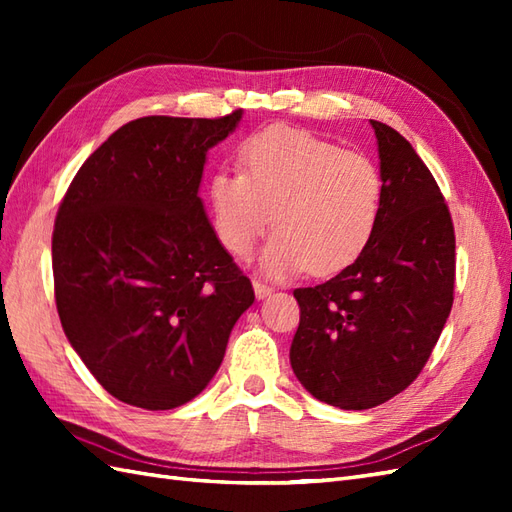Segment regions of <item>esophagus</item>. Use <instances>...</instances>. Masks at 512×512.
I'll list each match as a JSON object with an SVG mask.
<instances>
[{
	"mask_svg": "<svg viewBox=\"0 0 512 512\" xmlns=\"http://www.w3.org/2000/svg\"><path fill=\"white\" fill-rule=\"evenodd\" d=\"M253 288H255L257 299H266V297L270 295V292H273V288L266 286L264 281H259V279H253Z\"/></svg>",
	"mask_w": 512,
	"mask_h": 512,
	"instance_id": "1",
	"label": "esophagus"
}]
</instances>
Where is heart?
Here are the masks:
<instances>
[{
	"mask_svg": "<svg viewBox=\"0 0 512 512\" xmlns=\"http://www.w3.org/2000/svg\"><path fill=\"white\" fill-rule=\"evenodd\" d=\"M239 169L211 176V222L235 257H248L273 222L277 235L262 255L266 275L281 279L308 268L334 275L372 242L385 184L361 151L273 125L244 140Z\"/></svg>",
	"mask_w": 512,
	"mask_h": 512,
	"instance_id": "b5f03b06",
	"label": "heart"
}]
</instances>
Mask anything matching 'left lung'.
<instances>
[{
	"instance_id": "left-lung-1",
	"label": "left lung",
	"mask_w": 512,
	"mask_h": 512,
	"mask_svg": "<svg viewBox=\"0 0 512 512\" xmlns=\"http://www.w3.org/2000/svg\"><path fill=\"white\" fill-rule=\"evenodd\" d=\"M385 193L372 242L325 284L297 288L290 365L314 398L372 409L407 389L453 306L455 233L436 178L405 138L372 121Z\"/></svg>"
}]
</instances>
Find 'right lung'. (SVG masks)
Listing matches in <instances>:
<instances>
[{
    "label": "right lung",
    "mask_w": 512,
    "mask_h": 512,
    "mask_svg": "<svg viewBox=\"0 0 512 512\" xmlns=\"http://www.w3.org/2000/svg\"><path fill=\"white\" fill-rule=\"evenodd\" d=\"M239 118H136L83 162L59 204L52 275L63 332L127 405L158 411L198 396L255 301L198 198L206 151Z\"/></svg>",
    "instance_id": "right-lung-1"
}]
</instances>
